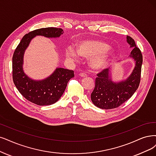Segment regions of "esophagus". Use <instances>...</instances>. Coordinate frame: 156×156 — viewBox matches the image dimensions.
<instances>
[{
    "label": "esophagus",
    "mask_w": 156,
    "mask_h": 156,
    "mask_svg": "<svg viewBox=\"0 0 156 156\" xmlns=\"http://www.w3.org/2000/svg\"><path fill=\"white\" fill-rule=\"evenodd\" d=\"M79 75H80V76H81V77H85V76H87V74H86L85 73H80Z\"/></svg>",
    "instance_id": "obj_1"
}]
</instances>
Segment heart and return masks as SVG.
Returning a JSON list of instances; mask_svg holds the SVG:
<instances>
[{
    "instance_id": "heart-1",
    "label": "heart",
    "mask_w": 156,
    "mask_h": 156,
    "mask_svg": "<svg viewBox=\"0 0 156 156\" xmlns=\"http://www.w3.org/2000/svg\"><path fill=\"white\" fill-rule=\"evenodd\" d=\"M68 59L77 61L79 56L91 58L90 66L94 69L106 67L113 59L115 52L108 45L99 40H87L80 42L77 45V51L73 47H68L66 51Z\"/></svg>"
}]
</instances>
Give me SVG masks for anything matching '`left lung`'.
Masks as SVG:
<instances>
[{
	"instance_id": "1",
	"label": "left lung",
	"mask_w": 156,
	"mask_h": 156,
	"mask_svg": "<svg viewBox=\"0 0 156 156\" xmlns=\"http://www.w3.org/2000/svg\"><path fill=\"white\" fill-rule=\"evenodd\" d=\"M126 41L132 50L130 58L134 59L135 67L130 76L122 81L114 82L111 71L108 69L97 74L95 87L91 93L93 104L102 109H111L120 106L128 100L137 89L140 83L143 56L140 49L136 47L134 39L126 36Z\"/></svg>"
}]
</instances>
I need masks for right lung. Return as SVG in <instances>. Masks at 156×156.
Segmentation results:
<instances>
[{
    "instance_id": "right-lung-1",
    "label": "right lung",
    "mask_w": 156,
    "mask_h": 156,
    "mask_svg": "<svg viewBox=\"0 0 156 156\" xmlns=\"http://www.w3.org/2000/svg\"><path fill=\"white\" fill-rule=\"evenodd\" d=\"M63 33L61 28L45 27L34 30L23 37L15 50L12 58L13 80L17 89L26 99L38 105H49L56 103L64 93L74 71L56 68L49 76L34 80L25 74L23 69L24 55L31 40L36 36L58 38Z\"/></svg>"
}]
</instances>
